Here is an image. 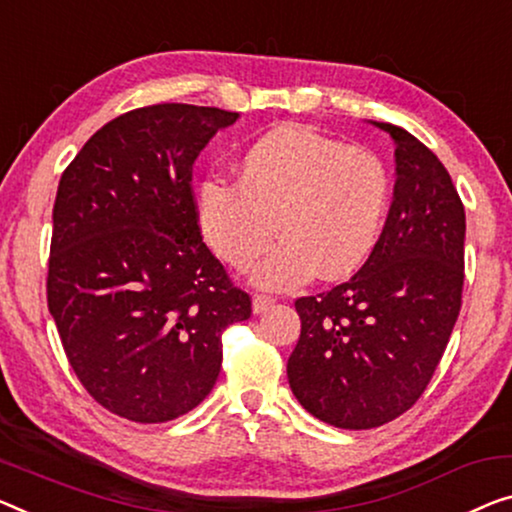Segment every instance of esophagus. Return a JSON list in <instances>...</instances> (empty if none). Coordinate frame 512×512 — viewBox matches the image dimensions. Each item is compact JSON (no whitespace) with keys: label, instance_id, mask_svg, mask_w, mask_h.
<instances>
[{"label":"esophagus","instance_id":"34e87169","mask_svg":"<svg viewBox=\"0 0 512 512\" xmlns=\"http://www.w3.org/2000/svg\"><path fill=\"white\" fill-rule=\"evenodd\" d=\"M273 303H276V299H273V296H266V294H255L253 296V310L257 312V315H259V312L269 310Z\"/></svg>","mask_w":512,"mask_h":512}]
</instances>
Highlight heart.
<instances>
[{
    "label": "heart",
    "instance_id": "heart-1",
    "mask_svg": "<svg viewBox=\"0 0 512 512\" xmlns=\"http://www.w3.org/2000/svg\"><path fill=\"white\" fill-rule=\"evenodd\" d=\"M236 181L211 177L197 188V216L213 250L236 271L257 266L255 282L289 289L315 273H356L384 227L391 179L381 158L301 126L264 133L234 165Z\"/></svg>",
    "mask_w": 512,
    "mask_h": 512
}]
</instances>
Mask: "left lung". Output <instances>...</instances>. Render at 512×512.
<instances>
[{"label":"left lung","mask_w":512,"mask_h":512,"mask_svg":"<svg viewBox=\"0 0 512 512\" xmlns=\"http://www.w3.org/2000/svg\"><path fill=\"white\" fill-rule=\"evenodd\" d=\"M395 140L384 232L352 280L296 299L301 335L287 361L296 400L319 421L370 430L411 409L460 315L467 218L451 174L421 140Z\"/></svg>","instance_id":"1"}]
</instances>
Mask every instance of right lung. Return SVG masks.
<instances>
[{"mask_svg":"<svg viewBox=\"0 0 512 512\" xmlns=\"http://www.w3.org/2000/svg\"><path fill=\"white\" fill-rule=\"evenodd\" d=\"M239 112L160 103L112 119L61 174L48 308L80 384L135 423L174 421L216 384L250 296L202 241L193 163Z\"/></svg>","mask_w":512,"mask_h":512,"instance_id":"add662e5","label":"right lung"}]
</instances>
